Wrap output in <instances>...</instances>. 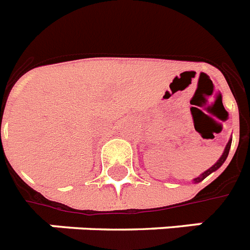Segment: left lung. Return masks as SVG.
Here are the masks:
<instances>
[{"instance_id": "1", "label": "left lung", "mask_w": 250, "mask_h": 250, "mask_svg": "<svg viewBox=\"0 0 250 250\" xmlns=\"http://www.w3.org/2000/svg\"><path fill=\"white\" fill-rule=\"evenodd\" d=\"M230 146H231V140H230V141H229V143H227L226 149H225L224 154H222V157H221L220 159H218V162H217V163L214 164V166H213V167H210L209 169H208V171H206V172H204V173L200 174V176H199V177L194 178V182H195V184H198V182L203 181V180H204V178H206L207 176H209V174L212 173V172L217 171V169H218V168H220L221 166H222V164L225 163V160H226L227 155H229V151H230Z\"/></svg>"}]
</instances>
